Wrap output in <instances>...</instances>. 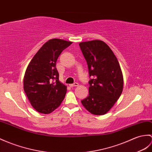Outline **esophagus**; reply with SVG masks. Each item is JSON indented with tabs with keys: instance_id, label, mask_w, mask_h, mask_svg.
Here are the masks:
<instances>
[{
	"instance_id": "34e87169",
	"label": "esophagus",
	"mask_w": 152,
	"mask_h": 152,
	"mask_svg": "<svg viewBox=\"0 0 152 152\" xmlns=\"http://www.w3.org/2000/svg\"><path fill=\"white\" fill-rule=\"evenodd\" d=\"M78 83H77V82H75V83H72V84H70L69 85V86L70 87H77V86H78Z\"/></svg>"
}]
</instances>
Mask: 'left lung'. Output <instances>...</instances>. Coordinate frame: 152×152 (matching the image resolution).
Returning a JSON list of instances; mask_svg holds the SVG:
<instances>
[{
    "label": "left lung",
    "mask_w": 152,
    "mask_h": 152,
    "mask_svg": "<svg viewBox=\"0 0 152 152\" xmlns=\"http://www.w3.org/2000/svg\"><path fill=\"white\" fill-rule=\"evenodd\" d=\"M79 45L92 78L89 81V96L81 102L91 113L104 115L122 94L124 80L121 66L114 53L104 41L82 42Z\"/></svg>",
    "instance_id": "8db88e82"
}]
</instances>
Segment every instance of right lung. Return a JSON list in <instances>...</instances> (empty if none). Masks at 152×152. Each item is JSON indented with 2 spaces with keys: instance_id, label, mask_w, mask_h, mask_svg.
<instances>
[{
  "instance_id": "right-lung-1",
  "label": "right lung",
  "mask_w": 152,
  "mask_h": 152,
  "mask_svg": "<svg viewBox=\"0 0 152 152\" xmlns=\"http://www.w3.org/2000/svg\"><path fill=\"white\" fill-rule=\"evenodd\" d=\"M72 43L59 39L48 41L27 66L24 90L31 105L39 113H50L64 99L66 86L59 82L56 65L62 51Z\"/></svg>"
}]
</instances>
